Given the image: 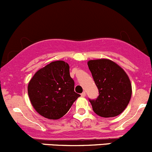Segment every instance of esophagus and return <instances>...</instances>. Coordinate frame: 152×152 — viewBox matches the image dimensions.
I'll return each mask as SVG.
<instances>
[{
    "label": "esophagus",
    "instance_id": "obj_1",
    "mask_svg": "<svg viewBox=\"0 0 152 152\" xmlns=\"http://www.w3.org/2000/svg\"><path fill=\"white\" fill-rule=\"evenodd\" d=\"M81 96H82V97H85V96H86V93H85V92H83V93H82V94H81Z\"/></svg>",
    "mask_w": 152,
    "mask_h": 152
}]
</instances>
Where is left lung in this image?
<instances>
[{
	"label": "left lung",
	"mask_w": 152,
	"mask_h": 152,
	"mask_svg": "<svg viewBox=\"0 0 152 152\" xmlns=\"http://www.w3.org/2000/svg\"><path fill=\"white\" fill-rule=\"evenodd\" d=\"M87 65L99 93L97 99H89L94 113L103 118L120 115L132 96V86L127 74L110 59L90 60Z\"/></svg>",
	"instance_id": "1"
}]
</instances>
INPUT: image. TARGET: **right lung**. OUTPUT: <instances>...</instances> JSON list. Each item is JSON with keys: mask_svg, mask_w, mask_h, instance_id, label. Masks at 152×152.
Here are the masks:
<instances>
[{"mask_svg": "<svg viewBox=\"0 0 152 152\" xmlns=\"http://www.w3.org/2000/svg\"><path fill=\"white\" fill-rule=\"evenodd\" d=\"M31 103L46 118L56 120L65 115L80 96L74 91L68 64L55 61L38 70L28 85Z\"/></svg>", "mask_w": 152, "mask_h": 152, "instance_id": "obj_1", "label": "right lung"}]
</instances>
